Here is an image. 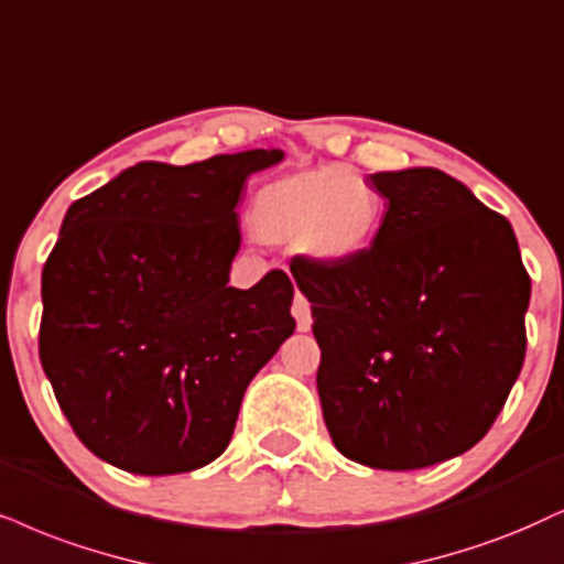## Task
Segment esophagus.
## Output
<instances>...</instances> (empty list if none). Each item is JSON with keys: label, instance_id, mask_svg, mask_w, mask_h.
<instances>
[{"label": "esophagus", "instance_id": "esophagus-1", "mask_svg": "<svg viewBox=\"0 0 564 564\" xmlns=\"http://www.w3.org/2000/svg\"><path fill=\"white\" fill-rule=\"evenodd\" d=\"M294 317H296V325L299 330H310L312 327V310H310V302L302 294L294 296Z\"/></svg>", "mask_w": 564, "mask_h": 564}]
</instances>
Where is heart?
I'll list each match as a JSON object with an SVG mask.
<instances>
[{"mask_svg":"<svg viewBox=\"0 0 564 564\" xmlns=\"http://www.w3.org/2000/svg\"><path fill=\"white\" fill-rule=\"evenodd\" d=\"M382 197L354 169L325 166L268 184L254 199V231L268 241H299L323 262L359 258L380 229Z\"/></svg>","mask_w":564,"mask_h":564,"instance_id":"heart-1","label":"heart"}]
</instances>
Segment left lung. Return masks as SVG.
I'll list each match as a JSON object with an SVG mask.
<instances>
[{
    "label": "left lung",
    "instance_id": "8db88e82",
    "mask_svg": "<svg viewBox=\"0 0 564 564\" xmlns=\"http://www.w3.org/2000/svg\"><path fill=\"white\" fill-rule=\"evenodd\" d=\"M388 199L359 258L291 260L312 304L317 393L340 453L411 471L471 451L525 359L529 270L510 220L437 169L369 176Z\"/></svg>",
    "mask_w": 564,
    "mask_h": 564
}]
</instances>
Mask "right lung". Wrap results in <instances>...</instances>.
<instances>
[{
	"label": "right lung",
	"mask_w": 564,
	"mask_h": 564,
	"mask_svg": "<svg viewBox=\"0 0 564 564\" xmlns=\"http://www.w3.org/2000/svg\"><path fill=\"white\" fill-rule=\"evenodd\" d=\"M281 151L145 161L69 205L41 273L39 354L93 455L142 476L208 466L247 384L294 333V286H229L237 203Z\"/></svg>",
	"instance_id": "right-lung-1"
}]
</instances>
